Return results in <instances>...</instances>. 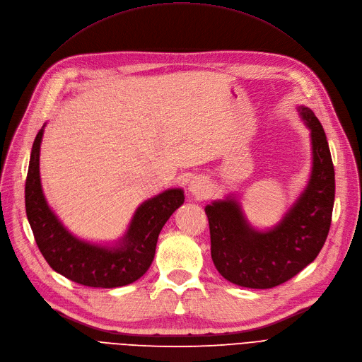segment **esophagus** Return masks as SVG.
<instances>
[{
	"mask_svg": "<svg viewBox=\"0 0 362 362\" xmlns=\"http://www.w3.org/2000/svg\"><path fill=\"white\" fill-rule=\"evenodd\" d=\"M188 188H190V193L199 199H203L206 197V194H208V184H206L203 180L200 178H194L192 180L190 185H188Z\"/></svg>",
	"mask_w": 362,
	"mask_h": 362,
	"instance_id": "34e87169",
	"label": "esophagus"
}]
</instances>
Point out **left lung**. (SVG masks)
Returning <instances> with one entry per match:
<instances>
[{"instance_id": "8db88e82", "label": "left lung", "mask_w": 362, "mask_h": 362, "mask_svg": "<svg viewBox=\"0 0 362 362\" xmlns=\"http://www.w3.org/2000/svg\"><path fill=\"white\" fill-rule=\"evenodd\" d=\"M298 112L311 131V177L277 226L259 231L243 215L235 197L204 208L209 219L211 255L218 272L233 284L271 288L293 279L311 264L329 235L334 204V168L325 132L314 112Z\"/></svg>"}]
</instances>
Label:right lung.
<instances>
[{
    "mask_svg": "<svg viewBox=\"0 0 362 362\" xmlns=\"http://www.w3.org/2000/svg\"><path fill=\"white\" fill-rule=\"evenodd\" d=\"M44 127L30 151L25 206L29 226L45 261L63 277L82 286L113 288L136 281L153 262L160 230L184 203L182 188H169L143 202L125 235L115 246L85 242L63 226L44 196L40 177Z\"/></svg>",
    "mask_w": 362,
    "mask_h": 362,
    "instance_id": "1",
    "label": "right lung"
}]
</instances>
